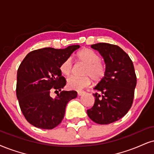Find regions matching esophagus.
I'll use <instances>...</instances> for the list:
<instances>
[{
	"mask_svg": "<svg viewBox=\"0 0 154 154\" xmlns=\"http://www.w3.org/2000/svg\"><path fill=\"white\" fill-rule=\"evenodd\" d=\"M83 94H85V92L84 91H78V95H79V96H83Z\"/></svg>",
	"mask_w": 154,
	"mask_h": 154,
	"instance_id": "esophagus-1",
	"label": "esophagus"
}]
</instances>
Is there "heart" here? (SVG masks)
Instances as JSON below:
<instances>
[{"label":"heart","instance_id":"b5f03b06","mask_svg":"<svg viewBox=\"0 0 154 154\" xmlns=\"http://www.w3.org/2000/svg\"><path fill=\"white\" fill-rule=\"evenodd\" d=\"M75 57L80 62L86 64L83 68V76H71L67 79V86L70 89L80 91L88 86L91 83V79L96 82L101 80L106 74V66L100 61L99 55L89 48H83L77 53ZM71 60H64L60 66V71L63 75H68L72 71Z\"/></svg>","mask_w":154,"mask_h":154}]
</instances>
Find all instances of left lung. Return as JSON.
Here are the masks:
<instances>
[{
    "label": "left lung",
    "instance_id": "left-lung-1",
    "mask_svg": "<svg viewBox=\"0 0 154 154\" xmlns=\"http://www.w3.org/2000/svg\"><path fill=\"white\" fill-rule=\"evenodd\" d=\"M103 56L106 74L94 89V105L87 110L88 117L98 124H109L124 116L131 107L136 75L128 55L118 45L106 43L91 45Z\"/></svg>",
    "mask_w": 154,
    "mask_h": 154
}]
</instances>
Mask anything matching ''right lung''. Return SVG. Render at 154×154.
I'll return each mask as SVG.
<instances>
[{
    "mask_svg": "<svg viewBox=\"0 0 154 154\" xmlns=\"http://www.w3.org/2000/svg\"><path fill=\"white\" fill-rule=\"evenodd\" d=\"M80 45L64 49L44 48L31 51L25 57L17 72L16 96L23 114L31 125L52 129L61 122L66 105L77 97L75 91H62L55 99L52 89L61 91L66 86L60 66Z\"/></svg>",
    "mask_w": 154,
    "mask_h": 154,
    "instance_id": "1",
    "label": "right lung"
}]
</instances>
